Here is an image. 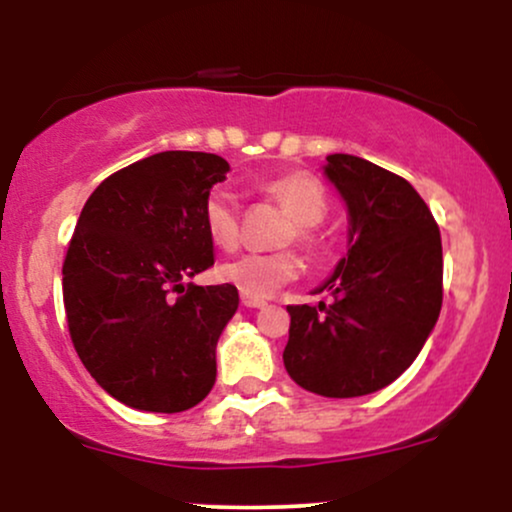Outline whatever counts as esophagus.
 Here are the masks:
<instances>
[{"mask_svg":"<svg viewBox=\"0 0 512 512\" xmlns=\"http://www.w3.org/2000/svg\"><path fill=\"white\" fill-rule=\"evenodd\" d=\"M240 301H243L245 308H264V305H267L262 298H250V296H245V293L240 296Z\"/></svg>","mask_w":512,"mask_h":512,"instance_id":"obj_1","label":"esophagus"}]
</instances>
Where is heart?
<instances>
[{"mask_svg":"<svg viewBox=\"0 0 512 512\" xmlns=\"http://www.w3.org/2000/svg\"><path fill=\"white\" fill-rule=\"evenodd\" d=\"M267 192L284 204L296 221V236L301 243H317V223L330 211L327 190L315 175L289 173L267 182ZM204 233L216 248H233L238 240V199L228 187H214L202 204ZM301 274V260L293 252H245L219 267L223 284L236 286L250 298H269L284 284Z\"/></svg>","mask_w":512,"mask_h":512,"instance_id":"1","label":"heart"}]
</instances>
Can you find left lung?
Wrapping results in <instances>:
<instances>
[{
  "instance_id": "obj_1",
  "label": "left lung",
  "mask_w": 512,
  "mask_h": 512,
  "mask_svg": "<svg viewBox=\"0 0 512 512\" xmlns=\"http://www.w3.org/2000/svg\"><path fill=\"white\" fill-rule=\"evenodd\" d=\"M327 180L349 211V245L330 279L332 305H289L284 366L303 390L361 397L407 370L443 305V248L431 209L407 180L330 154Z\"/></svg>"
}]
</instances>
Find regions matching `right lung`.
Masks as SVG:
<instances>
[{
	"instance_id": "1",
	"label": "right lung",
	"mask_w": 512,
	"mask_h": 512,
	"mask_svg": "<svg viewBox=\"0 0 512 512\" xmlns=\"http://www.w3.org/2000/svg\"><path fill=\"white\" fill-rule=\"evenodd\" d=\"M228 170L216 154L161 151L105 178L81 209L62 267L69 334L91 378L127 407L175 414L216 383L238 289L187 279L214 264L202 204Z\"/></svg>"
}]
</instances>
